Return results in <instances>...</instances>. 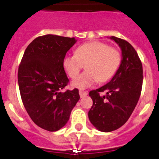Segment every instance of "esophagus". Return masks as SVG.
Masks as SVG:
<instances>
[{
	"instance_id": "esophagus-1",
	"label": "esophagus",
	"mask_w": 159,
	"mask_h": 159,
	"mask_svg": "<svg viewBox=\"0 0 159 159\" xmlns=\"http://www.w3.org/2000/svg\"><path fill=\"white\" fill-rule=\"evenodd\" d=\"M79 94H80V97H81V98H84V97H85V96L88 95V91H81V90H80V91H79Z\"/></svg>"
}]
</instances>
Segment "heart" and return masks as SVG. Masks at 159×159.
<instances>
[{"instance_id":"obj_1","label":"heart","mask_w":159,"mask_h":159,"mask_svg":"<svg viewBox=\"0 0 159 159\" xmlns=\"http://www.w3.org/2000/svg\"><path fill=\"white\" fill-rule=\"evenodd\" d=\"M121 62V53L100 41H91L79 46L75 54L65 56L64 68L70 78H75L86 65V72L75 78L73 87L84 89L99 82H105L113 77Z\"/></svg>"}]
</instances>
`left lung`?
Segmentation results:
<instances>
[{
  "instance_id": "1",
  "label": "left lung",
  "mask_w": 159,
  "mask_h": 159,
  "mask_svg": "<svg viewBox=\"0 0 159 159\" xmlns=\"http://www.w3.org/2000/svg\"><path fill=\"white\" fill-rule=\"evenodd\" d=\"M111 39L121 49V65L108 84L89 92L93 101L89 120L104 132L119 129L128 121L139 102L143 82L142 61L135 49L125 40L114 36ZM105 90L107 94L101 96Z\"/></svg>"
}]
</instances>
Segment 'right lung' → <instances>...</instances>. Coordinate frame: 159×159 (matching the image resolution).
I'll return each instance as SVG.
<instances>
[{
  "label": "right lung",
  "instance_id": "obj_1",
  "mask_svg": "<svg viewBox=\"0 0 159 159\" xmlns=\"http://www.w3.org/2000/svg\"><path fill=\"white\" fill-rule=\"evenodd\" d=\"M75 38L46 34L27 47L19 65L20 97L32 121L41 129L56 131L69 120L80 95L78 89H63L69 83L64 69L66 53Z\"/></svg>",
  "mask_w": 159,
  "mask_h": 159
}]
</instances>
